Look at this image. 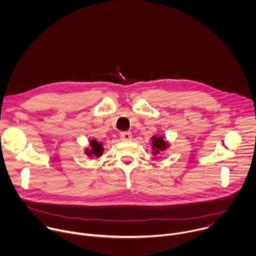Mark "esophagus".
Here are the masks:
<instances>
[{
  "label": "esophagus",
  "instance_id": "34e87169",
  "mask_svg": "<svg viewBox=\"0 0 256 256\" xmlns=\"http://www.w3.org/2000/svg\"><path fill=\"white\" fill-rule=\"evenodd\" d=\"M132 132H120V138L122 140H130L132 138Z\"/></svg>",
  "mask_w": 256,
  "mask_h": 256
}]
</instances>
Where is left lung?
<instances>
[{
  "label": "left lung",
  "instance_id": "left-lung-1",
  "mask_svg": "<svg viewBox=\"0 0 256 256\" xmlns=\"http://www.w3.org/2000/svg\"><path fill=\"white\" fill-rule=\"evenodd\" d=\"M168 142L164 140L162 136H152V147H153V154H158L162 151H165L168 148Z\"/></svg>",
  "mask_w": 256,
  "mask_h": 256
}]
</instances>
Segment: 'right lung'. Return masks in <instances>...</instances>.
I'll list each match as a JSON object with an SVG mask.
<instances>
[{"label":"right lung","instance_id":"right-lung-1","mask_svg":"<svg viewBox=\"0 0 256 256\" xmlns=\"http://www.w3.org/2000/svg\"><path fill=\"white\" fill-rule=\"evenodd\" d=\"M90 146H91V149H87L85 151V153L91 157V156H95V157H100L103 153V147H102V144L98 142L96 140H91L90 142Z\"/></svg>","mask_w":256,"mask_h":256}]
</instances>
